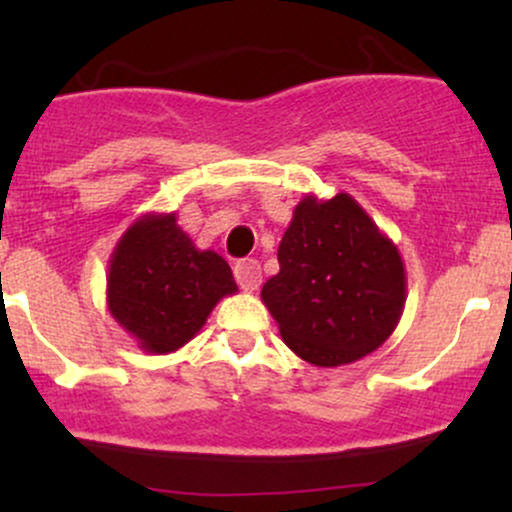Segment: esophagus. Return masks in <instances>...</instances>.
<instances>
[{
  "label": "esophagus",
  "mask_w": 512,
  "mask_h": 512,
  "mask_svg": "<svg viewBox=\"0 0 512 512\" xmlns=\"http://www.w3.org/2000/svg\"><path fill=\"white\" fill-rule=\"evenodd\" d=\"M233 274H236L238 286L243 291H255L257 286L262 284V269L257 260H240L236 267H233Z\"/></svg>",
  "instance_id": "obj_1"
}]
</instances>
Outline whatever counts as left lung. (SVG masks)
<instances>
[{
	"label": "left lung",
	"instance_id": "left-lung-1",
	"mask_svg": "<svg viewBox=\"0 0 512 512\" xmlns=\"http://www.w3.org/2000/svg\"><path fill=\"white\" fill-rule=\"evenodd\" d=\"M276 257L262 303L303 361L346 366L395 332L407 301L402 255L351 195H305Z\"/></svg>",
	"mask_w": 512,
	"mask_h": 512
}]
</instances>
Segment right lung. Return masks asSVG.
Listing matches in <instances>:
<instances>
[{"instance_id": "add662e5", "label": "right lung", "mask_w": 512, "mask_h": 512, "mask_svg": "<svg viewBox=\"0 0 512 512\" xmlns=\"http://www.w3.org/2000/svg\"><path fill=\"white\" fill-rule=\"evenodd\" d=\"M238 291L219 252L199 250L178 216H139L108 262V310L146 354H173L195 339L221 298Z\"/></svg>"}]
</instances>
